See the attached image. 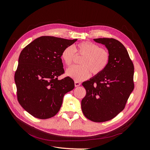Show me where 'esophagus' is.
<instances>
[{
    "instance_id": "esophagus-1",
    "label": "esophagus",
    "mask_w": 150,
    "mask_h": 150,
    "mask_svg": "<svg viewBox=\"0 0 150 150\" xmlns=\"http://www.w3.org/2000/svg\"><path fill=\"white\" fill-rule=\"evenodd\" d=\"M74 85H75V87H78V86H79L81 85V83L79 82H78V81H75Z\"/></svg>"
}]
</instances>
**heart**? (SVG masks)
I'll return each instance as SVG.
<instances>
[{"label":"heart","instance_id":"heart-1","mask_svg":"<svg viewBox=\"0 0 150 150\" xmlns=\"http://www.w3.org/2000/svg\"><path fill=\"white\" fill-rule=\"evenodd\" d=\"M75 52L83 57L80 61L82 66H73L66 70V73L76 81L87 79L91 75H98L106 69L110 62V52L106 49L91 42H83L76 47L67 46L61 53V58L67 66H70L74 57Z\"/></svg>","mask_w":150,"mask_h":150}]
</instances>
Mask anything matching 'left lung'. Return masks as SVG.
Wrapping results in <instances>:
<instances>
[{
  "label": "left lung",
  "instance_id": "left-lung-1",
  "mask_svg": "<svg viewBox=\"0 0 150 150\" xmlns=\"http://www.w3.org/2000/svg\"><path fill=\"white\" fill-rule=\"evenodd\" d=\"M110 52L106 68L83 83L86 95L81 101L84 115L94 122H104L117 116L125 108L134 89V66L125 47L112 38H98Z\"/></svg>",
  "mask_w": 150,
  "mask_h": 150
}]
</instances>
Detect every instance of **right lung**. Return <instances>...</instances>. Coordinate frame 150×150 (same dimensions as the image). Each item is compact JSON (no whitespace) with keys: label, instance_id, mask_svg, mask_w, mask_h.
<instances>
[{"label":"right lung","instance_id":"obj_1","mask_svg":"<svg viewBox=\"0 0 150 150\" xmlns=\"http://www.w3.org/2000/svg\"><path fill=\"white\" fill-rule=\"evenodd\" d=\"M77 40L42 36L21 51L14 78L17 99L32 116L42 120L55 116L64 94L74 88L69 77L57 78L64 73L62 51Z\"/></svg>","mask_w":150,"mask_h":150}]
</instances>
